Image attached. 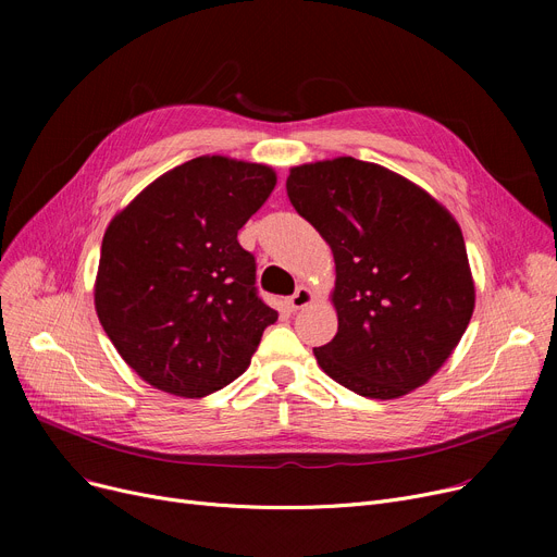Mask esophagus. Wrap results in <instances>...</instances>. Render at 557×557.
I'll return each mask as SVG.
<instances>
[{"label": "esophagus", "mask_w": 557, "mask_h": 557, "mask_svg": "<svg viewBox=\"0 0 557 557\" xmlns=\"http://www.w3.org/2000/svg\"><path fill=\"white\" fill-rule=\"evenodd\" d=\"M313 300V296H311V290L307 288V286H300L294 296L288 298V309L290 311H298V309H302V307H307L309 302Z\"/></svg>", "instance_id": "34e87169"}]
</instances>
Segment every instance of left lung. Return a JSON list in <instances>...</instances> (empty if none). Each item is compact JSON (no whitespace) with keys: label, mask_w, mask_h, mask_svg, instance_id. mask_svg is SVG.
I'll list each match as a JSON object with an SVG mask.
<instances>
[{"label":"left lung","mask_w":557,"mask_h":557,"mask_svg":"<svg viewBox=\"0 0 557 557\" xmlns=\"http://www.w3.org/2000/svg\"><path fill=\"white\" fill-rule=\"evenodd\" d=\"M286 194L336 261L338 332L313 349L318 366L370 399L426 384L474 311L456 219L399 173L355 158L294 166Z\"/></svg>","instance_id":"8db88e82"}]
</instances>
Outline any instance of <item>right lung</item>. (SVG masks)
Segmentation results:
<instances>
[{
  "instance_id": "obj_1",
  "label": "right lung",
  "mask_w": 557,
  "mask_h": 557,
  "mask_svg": "<svg viewBox=\"0 0 557 557\" xmlns=\"http://www.w3.org/2000/svg\"><path fill=\"white\" fill-rule=\"evenodd\" d=\"M275 183L267 164L200 156L160 175L110 221L95 307L146 384L194 399L250 366L277 311L257 296V263L237 232Z\"/></svg>"
}]
</instances>
